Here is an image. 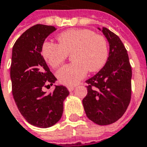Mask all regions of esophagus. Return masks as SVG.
<instances>
[{
  "instance_id": "obj_1",
  "label": "esophagus",
  "mask_w": 147,
  "mask_h": 147,
  "mask_svg": "<svg viewBox=\"0 0 147 147\" xmlns=\"http://www.w3.org/2000/svg\"><path fill=\"white\" fill-rule=\"evenodd\" d=\"M67 89L69 90V92H72L74 90V86H68L67 87Z\"/></svg>"
}]
</instances>
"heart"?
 Returning <instances> with one entry per match:
<instances>
[{"instance_id":"obj_1","label":"heart","mask_w":147,"mask_h":147,"mask_svg":"<svg viewBox=\"0 0 147 147\" xmlns=\"http://www.w3.org/2000/svg\"><path fill=\"white\" fill-rule=\"evenodd\" d=\"M59 45L45 41L41 47L44 59L52 68H57L72 54L74 63L58 70L57 78L62 84L71 86L78 84L88 70L96 72L107 63L109 55L107 40L87 29H70L59 34Z\"/></svg>"}]
</instances>
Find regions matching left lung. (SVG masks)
Masks as SVG:
<instances>
[{
    "label": "left lung",
    "mask_w": 147,
    "mask_h": 147,
    "mask_svg": "<svg viewBox=\"0 0 147 147\" xmlns=\"http://www.w3.org/2000/svg\"><path fill=\"white\" fill-rule=\"evenodd\" d=\"M98 29L109 42V56L105 66L86 81L88 93L82 102L88 119L98 125H107L121 118L129 105L131 67L118 36L106 27Z\"/></svg>",
    "instance_id": "left-lung-1"
}]
</instances>
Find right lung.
<instances>
[{"mask_svg":"<svg viewBox=\"0 0 147 147\" xmlns=\"http://www.w3.org/2000/svg\"><path fill=\"white\" fill-rule=\"evenodd\" d=\"M55 30L52 26L37 24L26 30L12 49L10 75L13 98L23 117L38 128H49L60 120L63 102L69 93L63 85H55L49 95L43 91L57 80L41 55L42 45Z\"/></svg>","mask_w":147,"mask_h":147,"instance_id":"right-lung-1","label":"right lung"}]
</instances>
